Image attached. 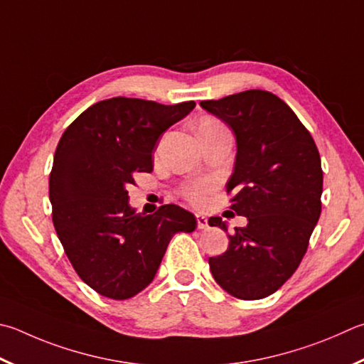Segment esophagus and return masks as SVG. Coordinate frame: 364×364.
<instances>
[{"mask_svg":"<svg viewBox=\"0 0 364 364\" xmlns=\"http://www.w3.org/2000/svg\"><path fill=\"white\" fill-rule=\"evenodd\" d=\"M196 220H197V228H199V229H207L208 228V220L203 215L197 213Z\"/></svg>","mask_w":364,"mask_h":364,"instance_id":"34e87169","label":"esophagus"}]
</instances>
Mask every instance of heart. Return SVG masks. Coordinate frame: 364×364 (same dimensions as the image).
Returning a JSON list of instances; mask_svg holds the SVG:
<instances>
[{
  "label": "heart",
  "instance_id": "heart-1",
  "mask_svg": "<svg viewBox=\"0 0 364 364\" xmlns=\"http://www.w3.org/2000/svg\"><path fill=\"white\" fill-rule=\"evenodd\" d=\"M218 124L216 121H213V119H205V121L199 125V129H203V127H208V125H215ZM210 183H197V184H193V186H189L186 189V196L189 197L191 200L193 202H197V203H202L205 200V197H207L208 191H210Z\"/></svg>",
  "mask_w": 364,
  "mask_h": 364
}]
</instances>
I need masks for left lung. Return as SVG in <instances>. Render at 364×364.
I'll return each mask as SVG.
<instances>
[{"instance_id":"left-lung-1","label":"left lung","mask_w":364,"mask_h":364,"mask_svg":"<svg viewBox=\"0 0 364 364\" xmlns=\"http://www.w3.org/2000/svg\"><path fill=\"white\" fill-rule=\"evenodd\" d=\"M232 130L234 171L226 184L230 210L245 216L210 270L224 291L239 299L275 293L299 267L321 213L323 171L312 135L279 97L266 90L200 102ZM228 232L220 216L208 220Z\"/></svg>"}]
</instances>
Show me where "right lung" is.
Here are the masks:
<instances>
[{
	"label": "right lung",
	"instance_id": "right-lung-1",
	"mask_svg": "<svg viewBox=\"0 0 364 364\" xmlns=\"http://www.w3.org/2000/svg\"><path fill=\"white\" fill-rule=\"evenodd\" d=\"M114 97L75 119L57 144L49 176L52 221L84 283L109 299H129L154 280L176 232H193V213L168 203L136 213L129 184L153 171L157 140L194 109Z\"/></svg>",
	"mask_w": 364,
	"mask_h": 364
}]
</instances>
